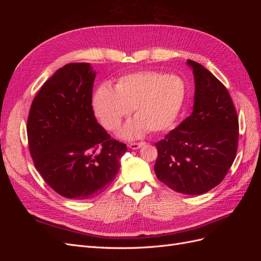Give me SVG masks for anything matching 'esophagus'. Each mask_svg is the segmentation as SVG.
<instances>
[{
    "label": "esophagus",
    "instance_id": "34e87169",
    "mask_svg": "<svg viewBox=\"0 0 261 261\" xmlns=\"http://www.w3.org/2000/svg\"><path fill=\"white\" fill-rule=\"evenodd\" d=\"M145 145V143H143V141H141V143H133V144H129V148L132 149V150H137V149H139L141 146H144Z\"/></svg>",
    "mask_w": 261,
    "mask_h": 261
}]
</instances>
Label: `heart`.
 Segmentation results:
<instances>
[{
    "instance_id": "1",
    "label": "heart",
    "mask_w": 261,
    "mask_h": 261,
    "mask_svg": "<svg viewBox=\"0 0 261 261\" xmlns=\"http://www.w3.org/2000/svg\"><path fill=\"white\" fill-rule=\"evenodd\" d=\"M185 99V85L178 76L143 70L121 77L112 88L103 84L92 98L93 112L109 130H115L134 110L136 117L117 133L125 140L162 132L175 122Z\"/></svg>"
}]
</instances>
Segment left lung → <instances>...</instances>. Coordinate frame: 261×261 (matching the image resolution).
Returning <instances> with one entry per match:
<instances>
[{
	"mask_svg": "<svg viewBox=\"0 0 261 261\" xmlns=\"http://www.w3.org/2000/svg\"><path fill=\"white\" fill-rule=\"evenodd\" d=\"M195 80L193 112L158 141L154 172L173 191L201 195L224 178L236 155L239 118L223 84L187 60Z\"/></svg>",
	"mask_w": 261,
	"mask_h": 261,
	"instance_id": "1",
	"label": "left lung"
}]
</instances>
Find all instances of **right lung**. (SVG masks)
<instances>
[{
	"label": "right lung",
	"mask_w": 261,
	"mask_h": 261,
	"mask_svg": "<svg viewBox=\"0 0 261 261\" xmlns=\"http://www.w3.org/2000/svg\"><path fill=\"white\" fill-rule=\"evenodd\" d=\"M96 70L89 63L58 69L35 97L27 123L30 154L51 188L65 198L101 194L120 171L127 147L111 139L91 106Z\"/></svg>",
	"instance_id": "1"
}]
</instances>
